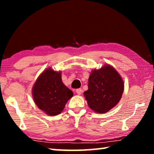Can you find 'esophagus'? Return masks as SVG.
Returning a JSON list of instances; mask_svg holds the SVG:
<instances>
[{
  "instance_id": "esophagus-1",
  "label": "esophagus",
  "mask_w": 154,
  "mask_h": 154,
  "mask_svg": "<svg viewBox=\"0 0 154 154\" xmlns=\"http://www.w3.org/2000/svg\"><path fill=\"white\" fill-rule=\"evenodd\" d=\"M82 90L81 89V88H79V89H77L76 90V93L78 95L82 94Z\"/></svg>"
}]
</instances>
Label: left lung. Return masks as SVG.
<instances>
[{"mask_svg": "<svg viewBox=\"0 0 154 154\" xmlns=\"http://www.w3.org/2000/svg\"><path fill=\"white\" fill-rule=\"evenodd\" d=\"M88 90L83 94L89 107L98 113H105L119 103L124 92L121 75L109 64L94 69L88 79Z\"/></svg>", "mask_w": 154, "mask_h": 154, "instance_id": "1", "label": "left lung"}]
</instances>
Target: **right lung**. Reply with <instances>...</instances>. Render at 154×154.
<instances>
[{
  "mask_svg": "<svg viewBox=\"0 0 154 154\" xmlns=\"http://www.w3.org/2000/svg\"><path fill=\"white\" fill-rule=\"evenodd\" d=\"M32 92L34 102L38 109L51 116L60 113L67 101L73 96L72 91L62 83L61 72L51 68L38 77Z\"/></svg>",
  "mask_w": 154,
  "mask_h": 154,
  "instance_id": "right-lung-1",
  "label": "right lung"
}]
</instances>
